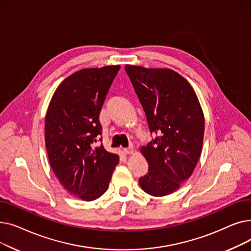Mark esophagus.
<instances>
[{"label":"esophagus","instance_id":"obj_1","mask_svg":"<svg viewBox=\"0 0 251 251\" xmlns=\"http://www.w3.org/2000/svg\"><path fill=\"white\" fill-rule=\"evenodd\" d=\"M123 151H124L126 154H131V153H133L134 150H133V148H132V147H129V148H125V149H123Z\"/></svg>","mask_w":251,"mask_h":251}]
</instances>
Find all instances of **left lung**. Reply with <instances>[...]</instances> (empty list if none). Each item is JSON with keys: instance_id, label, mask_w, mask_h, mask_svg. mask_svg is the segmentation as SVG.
Instances as JSON below:
<instances>
[{"instance_id": "obj_1", "label": "left lung", "mask_w": 251, "mask_h": 251, "mask_svg": "<svg viewBox=\"0 0 251 251\" xmlns=\"http://www.w3.org/2000/svg\"><path fill=\"white\" fill-rule=\"evenodd\" d=\"M125 71L156 137L142 147L149 172L140 187L152 196L176 191L192 174L200 160L204 117L191 85L170 69H147L126 65Z\"/></svg>"}]
</instances>
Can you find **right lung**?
Segmentation results:
<instances>
[{"mask_svg":"<svg viewBox=\"0 0 251 251\" xmlns=\"http://www.w3.org/2000/svg\"><path fill=\"white\" fill-rule=\"evenodd\" d=\"M120 66L82 69L67 77L51 98L45 139L50 167L72 195L85 201L109 187L119 155L104 150L100 113Z\"/></svg>","mask_w":251,"mask_h":251,"instance_id":"add662e5","label":"right lung"}]
</instances>
